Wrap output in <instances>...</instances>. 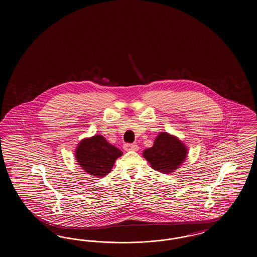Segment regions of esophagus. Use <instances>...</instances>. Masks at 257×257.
Returning a JSON list of instances; mask_svg holds the SVG:
<instances>
[{
	"label": "esophagus",
	"instance_id": "obj_1",
	"mask_svg": "<svg viewBox=\"0 0 257 257\" xmlns=\"http://www.w3.org/2000/svg\"><path fill=\"white\" fill-rule=\"evenodd\" d=\"M123 147L126 151H137L139 149L137 144H125Z\"/></svg>",
	"mask_w": 257,
	"mask_h": 257
}]
</instances>
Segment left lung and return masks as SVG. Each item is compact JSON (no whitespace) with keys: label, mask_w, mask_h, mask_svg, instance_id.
Segmentation results:
<instances>
[{"label":"left lung","mask_w":257,"mask_h":257,"mask_svg":"<svg viewBox=\"0 0 257 257\" xmlns=\"http://www.w3.org/2000/svg\"><path fill=\"white\" fill-rule=\"evenodd\" d=\"M187 154V147L178 138L162 132L155 139L153 147L146 149L143 156L155 171L170 173L183 164Z\"/></svg>","instance_id":"obj_1"}]
</instances>
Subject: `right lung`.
<instances>
[{
  "label": "right lung",
  "instance_id": "right-lung-1",
  "mask_svg": "<svg viewBox=\"0 0 257 257\" xmlns=\"http://www.w3.org/2000/svg\"><path fill=\"white\" fill-rule=\"evenodd\" d=\"M122 151L109 144L101 135L84 139L75 151L78 165L84 171L95 177L107 175Z\"/></svg>",
  "mask_w": 257,
  "mask_h": 257
}]
</instances>
